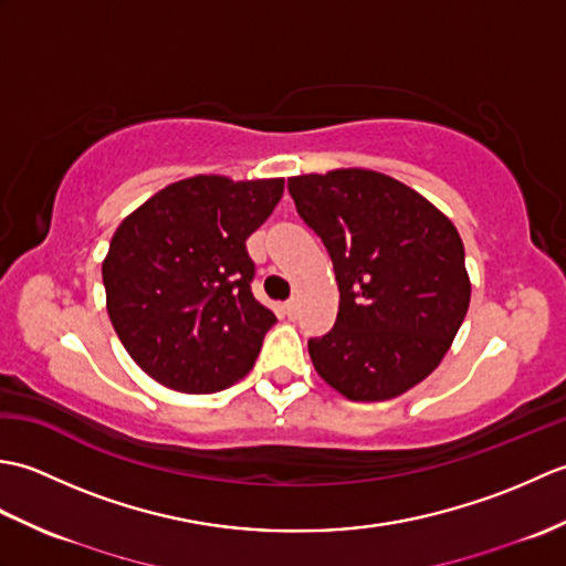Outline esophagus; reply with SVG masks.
Segmentation results:
<instances>
[{"label": "esophagus", "instance_id": "obj_1", "mask_svg": "<svg viewBox=\"0 0 566 566\" xmlns=\"http://www.w3.org/2000/svg\"><path fill=\"white\" fill-rule=\"evenodd\" d=\"M284 314L290 316V318H296V314H298V302H296V298H290V302L284 304Z\"/></svg>", "mask_w": 566, "mask_h": 566}]
</instances>
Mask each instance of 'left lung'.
<instances>
[{"label": "left lung", "instance_id": "8db88e82", "mask_svg": "<svg viewBox=\"0 0 566 566\" xmlns=\"http://www.w3.org/2000/svg\"><path fill=\"white\" fill-rule=\"evenodd\" d=\"M286 187L326 245L340 292L333 331L308 340L316 371L350 401L416 387L450 350L472 296L457 228L375 170L298 175Z\"/></svg>", "mask_w": 566, "mask_h": 566}]
</instances>
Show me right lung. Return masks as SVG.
<instances>
[{
  "instance_id": "obj_1",
  "label": "right lung",
  "mask_w": 566,
  "mask_h": 566,
  "mask_svg": "<svg viewBox=\"0 0 566 566\" xmlns=\"http://www.w3.org/2000/svg\"><path fill=\"white\" fill-rule=\"evenodd\" d=\"M284 179L197 175L126 216L102 264L106 311L134 363L163 387L211 394L243 379L276 316L250 292L245 240Z\"/></svg>"
}]
</instances>
